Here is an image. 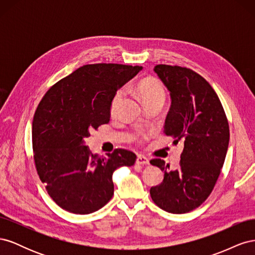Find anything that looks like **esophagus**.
Instances as JSON below:
<instances>
[{
  "label": "esophagus",
  "mask_w": 255,
  "mask_h": 255,
  "mask_svg": "<svg viewBox=\"0 0 255 255\" xmlns=\"http://www.w3.org/2000/svg\"><path fill=\"white\" fill-rule=\"evenodd\" d=\"M136 164H138V165H149L150 160L143 155H138L137 159H136Z\"/></svg>",
  "instance_id": "34e87169"
}]
</instances>
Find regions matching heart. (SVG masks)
Masks as SVG:
<instances>
[{"mask_svg": "<svg viewBox=\"0 0 255 255\" xmlns=\"http://www.w3.org/2000/svg\"><path fill=\"white\" fill-rule=\"evenodd\" d=\"M136 91L137 94L139 95V97L142 99L143 102L149 101V100H154V99L165 100V97H166L164 86L161 85L160 82H158L155 79L141 80L136 85ZM122 95H123V89H120L116 92V95L113 98V101L111 104L112 113H114L116 109H117V105L120 102ZM140 138L141 139H145L146 134H141Z\"/></svg>", "mask_w": 255, "mask_h": 255, "instance_id": "b5f03b06", "label": "heart"}]
</instances>
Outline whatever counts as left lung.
I'll return each instance as SVG.
<instances>
[{
	"mask_svg": "<svg viewBox=\"0 0 255 255\" xmlns=\"http://www.w3.org/2000/svg\"><path fill=\"white\" fill-rule=\"evenodd\" d=\"M154 72L170 92L171 105L164 133L184 143L180 167L170 170L160 158L153 166L164 180L151 187V198L161 210L184 214L201 205L212 192L225 163L230 129L220 100L208 82L187 68L157 65Z\"/></svg>",
	"mask_w": 255,
	"mask_h": 255,
	"instance_id": "left-lung-1",
	"label": "left lung"
}]
</instances>
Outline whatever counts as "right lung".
<instances>
[{"label": "right lung", "instance_id": "right-lung-1", "mask_svg": "<svg viewBox=\"0 0 255 255\" xmlns=\"http://www.w3.org/2000/svg\"><path fill=\"white\" fill-rule=\"evenodd\" d=\"M141 70V66L85 65L52 86L38 105L32 128L36 169L64 210L85 215L102 208L114 195V171L134 165L133 152L116 149L102 157L90 153L85 140L110 121L116 92Z\"/></svg>", "mask_w": 255, "mask_h": 255}]
</instances>
